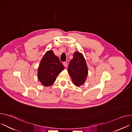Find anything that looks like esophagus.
<instances>
[{
  "label": "esophagus",
  "mask_w": 132,
  "mask_h": 132,
  "mask_svg": "<svg viewBox=\"0 0 132 132\" xmlns=\"http://www.w3.org/2000/svg\"><path fill=\"white\" fill-rule=\"evenodd\" d=\"M63 65H64V66L65 67H66L67 66L68 64H67V62H64V63H63Z\"/></svg>",
  "instance_id": "34e87169"
}]
</instances>
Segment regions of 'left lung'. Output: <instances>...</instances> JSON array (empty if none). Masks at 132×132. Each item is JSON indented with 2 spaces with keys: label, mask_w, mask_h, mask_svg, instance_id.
Masks as SVG:
<instances>
[{
  "label": "left lung",
  "mask_w": 132,
  "mask_h": 132,
  "mask_svg": "<svg viewBox=\"0 0 132 132\" xmlns=\"http://www.w3.org/2000/svg\"><path fill=\"white\" fill-rule=\"evenodd\" d=\"M68 72L73 84L79 87L83 85L87 77L88 67L83 55L79 52H75L73 59L70 61Z\"/></svg>",
  "instance_id": "left-lung-1"
}]
</instances>
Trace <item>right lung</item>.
<instances>
[{"label": "right lung", "instance_id": "right-lung-1", "mask_svg": "<svg viewBox=\"0 0 132 132\" xmlns=\"http://www.w3.org/2000/svg\"><path fill=\"white\" fill-rule=\"evenodd\" d=\"M64 69V67L59 57L52 50H50L46 52L40 62L37 70V78L42 85L50 86Z\"/></svg>", "mask_w": 132, "mask_h": 132}]
</instances>
